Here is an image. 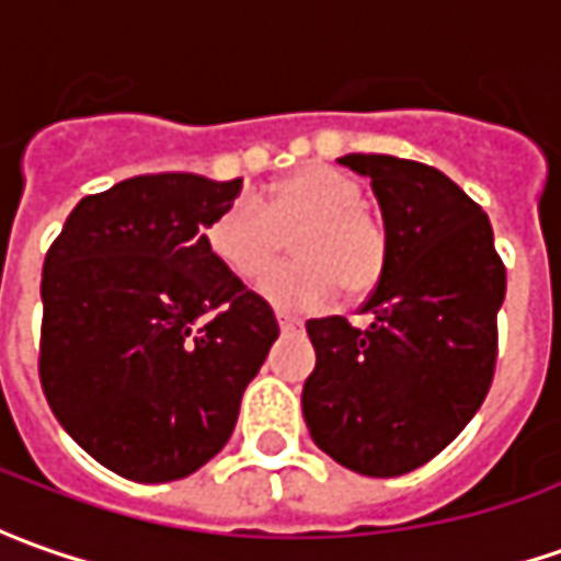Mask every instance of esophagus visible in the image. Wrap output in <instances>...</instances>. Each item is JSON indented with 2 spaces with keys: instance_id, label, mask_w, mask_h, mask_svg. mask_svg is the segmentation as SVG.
<instances>
[{
  "instance_id": "obj_1",
  "label": "esophagus",
  "mask_w": 561,
  "mask_h": 561,
  "mask_svg": "<svg viewBox=\"0 0 561 561\" xmlns=\"http://www.w3.org/2000/svg\"><path fill=\"white\" fill-rule=\"evenodd\" d=\"M279 325L285 331L297 329V325H300V319H297V316H291V312H279Z\"/></svg>"
}]
</instances>
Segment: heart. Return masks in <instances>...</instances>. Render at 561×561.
<instances>
[{"instance_id": "b5f03b06", "label": "heart", "mask_w": 561, "mask_h": 561, "mask_svg": "<svg viewBox=\"0 0 561 561\" xmlns=\"http://www.w3.org/2000/svg\"><path fill=\"white\" fill-rule=\"evenodd\" d=\"M288 231L298 261L267 274ZM205 245L239 282H254L265 272L257 291L279 307L325 304L337 288L359 300L375 291L390 266L383 220L362 208L356 178L329 165H307L282 178L261 202H230L205 227Z\"/></svg>"}]
</instances>
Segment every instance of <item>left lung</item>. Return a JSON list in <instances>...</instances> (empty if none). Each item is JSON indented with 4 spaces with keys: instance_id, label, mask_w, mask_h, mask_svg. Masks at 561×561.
<instances>
[{
    "instance_id": "obj_1",
    "label": "left lung",
    "mask_w": 561,
    "mask_h": 561,
    "mask_svg": "<svg viewBox=\"0 0 561 561\" xmlns=\"http://www.w3.org/2000/svg\"><path fill=\"white\" fill-rule=\"evenodd\" d=\"M337 162L371 178L390 266L362 307L365 329L307 322L316 368L300 402L325 455L390 479L433 460L485 402L506 270L485 211L439 169L380 152Z\"/></svg>"
}]
</instances>
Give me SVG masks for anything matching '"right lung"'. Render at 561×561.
Masks as SVG:
<instances>
[{
    "mask_svg": "<svg viewBox=\"0 0 561 561\" xmlns=\"http://www.w3.org/2000/svg\"><path fill=\"white\" fill-rule=\"evenodd\" d=\"M242 190L140 174L85 196L42 266L39 377L106 470L174 482L227 445L279 322L211 257L205 227Z\"/></svg>",
    "mask_w": 561,
    "mask_h": 561,
    "instance_id": "right-lung-1",
    "label": "right lung"
}]
</instances>
